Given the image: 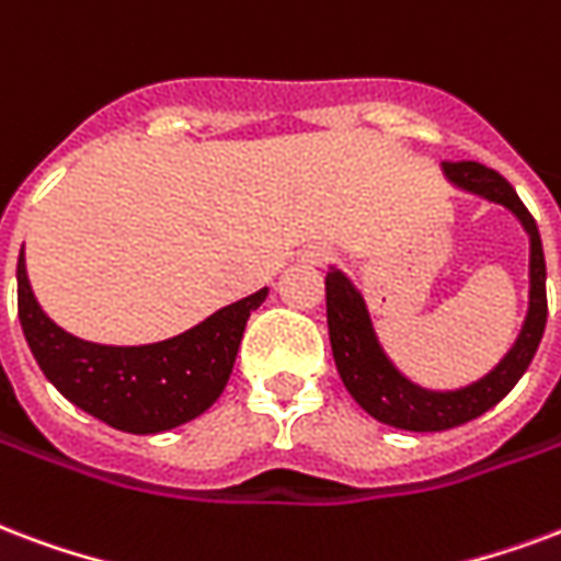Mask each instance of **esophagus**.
<instances>
[{
	"label": "esophagus",
	"instance_id": "34e87169",
	"mask_svg": "<svg viewBox=\"0 0 561 561\" xmlns=\"http://www.w3.org/2000/svg\"><path fill=\"white\" fill-rule=\"evenodd\" d=\"M330 259H333V252L327 247H312L306 252V261H309V264H330Z\"/></svg>",
	"mask_w": 561,
	"mask_h": 561
}]
</instances>
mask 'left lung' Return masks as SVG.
I'll return each instance as SVG.
<instances>
[{"instance_id": "8db88e82", "label": "left lung", "mask_w": 561, "mask_h": 561, "mask_svg": "<svg viewBox=\"0 0 561 561\" xmlns=\"http://www.w3.org/2000/svg\"><path fill=\"white\" fill-rule=\"evenodd\" d=\"M443 172L455 186L484 196L496 205H505L524 222L526 234H529V249H533V255H529V312H526L524 330L517 335L514 347L502 356V363L491 375H484L463 389H455V392H431V389L410 383L408 377L386 359L359 291L347 282L344 273L330 270L327 282H323L327 285V323H330V344H333L335 368L342 375V383L347 386V392L368 416L401 431L458 428L463 422L488 413L493 404H500L533 363L547 323V267L541 234H538L533 214L514 193V186L500 172H493L476 160H460V163L446 160Z\"/></svg>"}]
</instances>
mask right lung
<instances>
[{
	"label": "right lung",
	"instance_id": "obj_1",
	"mask_svg": "<svg viewBox=\"0 0 561 561\" xmlns=\"http://www.w3.org/2000/svg\"><path fill=\"white\" fill-rule=\"evenodd\" d=\"M267 288L231 302L193 330L142 347L82 342L37 306L16 261V312L41 371L70 404L127 434H160L202 416L228 383L249 314Z\"/></svg>",
	"mask_w": 561,
	"mask_h": 561
}]
</instances>
